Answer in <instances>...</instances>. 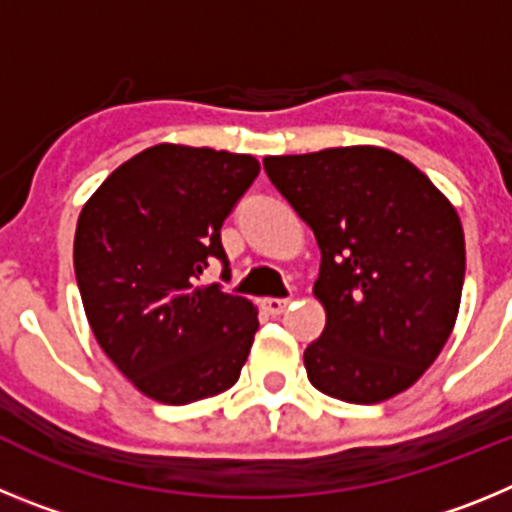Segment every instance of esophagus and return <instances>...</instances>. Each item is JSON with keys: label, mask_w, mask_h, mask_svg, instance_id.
Wrapping results in <instances>:
<instances>
[{"label": "esophagus", "mask_w": 512, "mask_h": 512, "mask_svg": "<svg viewBox=\"0 0 512 512\" xmlns=\"http://www.w3.org/2000/svg\"><path fill=\"white\" fill-rule=\"evenodd\" d=\"M289 300H282V297H266V300H261V307H264V312H269V315H282L284 310H287Z\"/></svg>", "instance_id": "esophagus-1"}]
</instances>
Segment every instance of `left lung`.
<instances>
[{
  "instance_id": "1",
  "label": "left lung",
  "mask_w": 512,
  "mask_h": 512,
  "mask_svg": "<svg viewBox=\"0 0 512 512\" xmlns=\"http://www.w3.org/2000/svg\"><path fill=\"white\" fill-rule=\"evenodd\" d=\"M264 169L315 233L325 330L307 379L354 405L418 382L449 341L464 287V230L451 202L384 148L266 156Z\"/></svg>"
}]
</instances>
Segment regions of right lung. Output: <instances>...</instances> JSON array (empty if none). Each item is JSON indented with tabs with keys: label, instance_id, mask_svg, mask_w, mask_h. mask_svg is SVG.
I'll return each instance as SVG.
<instances>
[{
	"label": "right lung",
	"instance_id": "right-lung-1",
	"mask_svg": "<svg viewBox=\"0 0 512 512\" xmlns=\"http://www.w3.org/2000/svg\"><path fill=\"white\" fill-rule=\"evenodd\" d=\"M246 153L161 143L112 171L79 215L74 271L102 351L146 397L187 405L225 392L259 330L256 307L202 271L253 179Z\"/></svg>",
	"mask_w": 512,
	"mask_h": 512
}]
</instances>
